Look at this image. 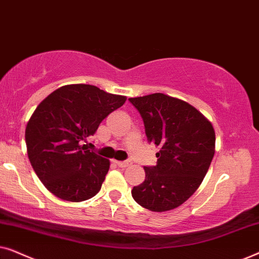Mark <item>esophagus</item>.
Wrapping results in <instances>:
<instances>
[{
	"label": "esophagus",
	"instance_id": "obj_1",
	"mask_svg": "<svg viewBox=\"0 0 259 259\" xmlns=\"http://www.w3.org/2000/svg\"><path fill=\"white\" fill-rule=\"evenodd\" d=\"M115 164L119 166V167H122V168H125V167H128V166H131V164H132V162L131 161H115Z\"/></svg>",
	"mask_w": 259,
	"mask_h": 259
}]
</instances>
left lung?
<instances>
[{"mask_svg": "<svg viewBox=\"0 0 259 259\" xmlns=\"http://www.w3.org/2000/svg\"><path fill=\"white\" fill-rule=\"evenodd\" d=\"M144 120L147 140L160 147L157 165L144 167L145 180L132 197L153 212L178 207L200 186L214 155L211 121L189 102L162 93L130 98Z\"/></svg>", "mask_w": 259, "mask_h": 259, "instance_id": "obj_1", "label": "left lung"}]
</instances>
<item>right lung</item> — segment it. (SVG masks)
Masks as SVG:
<instances>
[{"label":"right lung","instance_id":"add662e5","mask_svg":"<svg viewBox=\"0 0 259 259\" xmlns=\"http://www.w3.org/2000/svg\"><path fill=\"white\" fill-rule=\"evenodd\" d=\"M125 101L123 95L75 83L58 88L40 102L27 123L26 145L30 164L49 192L77 203L100 191L109 160L82 141Z\"/></svg>","mask_w":259,"mask_h":259}]
</instances>
